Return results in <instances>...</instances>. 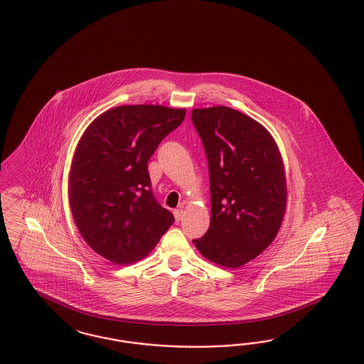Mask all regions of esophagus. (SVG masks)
I'll return each mask as SVG.
<instances>
[{"mask_svg": "<svg viewBox=\"0 0 364 364\" xmlns=\"http://www.w3.org/2000/svg\"><path fill=\"white\" fill-rule=\"evenodd\" d=\"M173 215H175L176 222H180L183 219V216H184V211L181 208H178V210L173 211Z\"/></svg>", "mask_w": 364, "mask_h": 364, "instance_id": "34e87169", "label": "esophagus"}]
</instances>
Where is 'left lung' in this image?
<instances>
[{"label": "left lung", "instance_id": "8db88e82", "mask_svg": "<svg viewBox=\"0 0 364 364\" xmlns=\"http://www.w3.org/2000/svg\"><path fill=\"white\" fill-rule=\"evenodd\" d=\"M210 172L211 223L193 243L213 264L237 269L270 246L287 210V177L274 138L226 106L193 109Z\"/></svg>", "mask_w": 364, "mask_h": 364}]
</instances>
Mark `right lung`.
Returning a JSON list of instances; mask_svg holds the SVG:
<instances>
[{
  "mask_svg": "<svg viewBox=\"0 0 364 364\" xmlns=\"http://www.w3.org/2000/svg\"><path fill=\"white\" fill-rule=\"evenodd\" d=\"M186 109L126 105L97 117L77 142L70 207L88 246L117 264L146 257L175 222L153 196L148 161Z\"/></svg>",
  "mask_w": 364,
  "mask_h": 364,
  "instance_id": "obj_1",
  "label": "right lung"
}]
</instances>
